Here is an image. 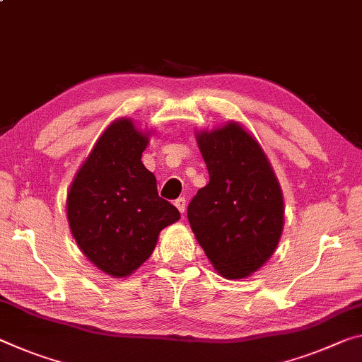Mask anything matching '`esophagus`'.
<instances>
[{
    "mask_svg": "<svg viewBox=\"0 0 362 362\" xmlns=\"http://www.w3.org/2000/svg\"><path fill=\"white\" fill-rule=\"evenodd\" d=\"M174 204H175V208L182 212V214L185 212V208H187V199L185 198H177Z\"/></svg>",
    "mask_w": 362,
    "mask_h": 362,
    "instance_id": "obj_1",
    "label": "esophagus"
}]
</instances>
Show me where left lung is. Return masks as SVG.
<instances>
[{
	"label": "left lung",
	"instance_id": "1",
	"mask_svg": "<svg viewBox=\"0 0 362 362\" xmlns=\"http://www.w3.org/2000/svg\"><path fill=\"white\" fill-rule=\"evenodd\" d=\"M209 183L188 204V222L222 277L245 279L274 255L284 197L257 140L238 122L197 134Z\"/></svg>",
	"mask_w": 362,
	"mask_h": 362
}]
</instances>
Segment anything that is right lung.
I'll list each match as a JSON object with an SVG mask.
<instances>
[{
  "label": "right lung",
  "mask_w": 362,
  "mask_h": 362,
  "mask_svg": "<svg viewBox=\"0 0 362 362\" xmlns=\"http://www.w3.org/2000/svg\"><path fill=\"white\" fill-rule=\"evenodd\" d=\"M150 134L120 117L103 132L67 193L72 237L88 259L112 277H129L180 212L159 198L156 177L141 163Z\"/></svg>",
  "instance_id": "right-lung-1"
}]
</instances>
